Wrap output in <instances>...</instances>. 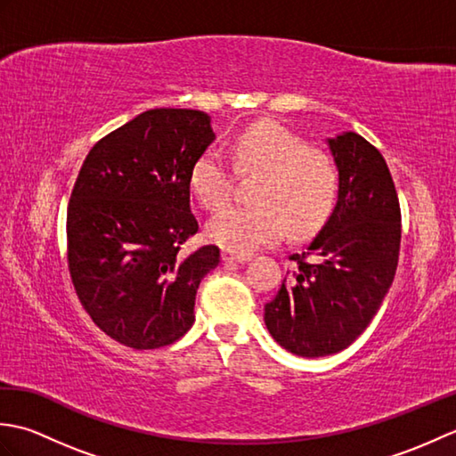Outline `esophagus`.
<instances>
[{"label": "esophagus", "instance_id": "esophagus-1", "mask_svg": "<svg viewBox=\"0 0 456 456\" xmlns=\"http://www.w3.org/2000/svg\"><path fill=\"white\" fill-rule=\"evenodd\" d=\"M248 256L247 255H233V253H223V263H247Z\"/></svg>", "mask_w": 456, "mask_h": 456}]
</instances>
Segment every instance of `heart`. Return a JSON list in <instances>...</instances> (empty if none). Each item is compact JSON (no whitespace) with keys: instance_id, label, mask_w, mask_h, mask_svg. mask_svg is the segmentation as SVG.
I'll return each instance as SVG.
<instances>
[{"instance_id":"1","label":"heart","mask_w":456,"mask_h":456,"mask_svg":"<svg viewBox=\"0 0 456 456\" xmlns=\"http://www.w3.org/2000/svg\"><path fill=\"white\" fill-rule=\"evenodd\" d=\"M239 174H260L255 206H227L206 225L211 243L235 255L282 239L314 233L331 216L338 170L331 154L309 147L282 123L263 119L240 131L231 144ZM233 170L217 149L203 151L190 168V188L203 208L217 209L233 191Z\"/></svg>"}]
</instances>
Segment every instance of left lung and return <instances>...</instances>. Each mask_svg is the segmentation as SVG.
Listing matches in <instances>:
<instances>
[{"instance_id": "obj_1", "label": "left lung", "mask_w": 456, "mask_h": 456, "mask_svg": "<svg viewBox=\"0 0 456 456\" xmlns=\"http://www.w3.org/2000/svg\"><path fill=\"white\" fill-rule=\"evenodd\" d=\"M338 170L331 217L304 253L289 256L278 294L265 305L274 341L297 356L343 351L372 322L394 282L402 211L388 164L356 133L329 139Z\"/></svg>"}]
</instances>
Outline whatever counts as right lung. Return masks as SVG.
<instances>
[{
  "label": "right lung",
  "instance_id": "obj_1",
  "mask_svg": "<svg viewBox=\"0 0 456 456\" xmlns=\"http://www.w3.org/2000/svg\"><path fill=\"white\" fill-rule=\"evenodd\" d=\"M216 139L198 110H149L86 157L66 211V258L86 314L125 346L149 351L193 325L200 282L219 248L191 255L190 168Z\"/></svg>",
  "mask_w": 456,
  "mask_h": 456
}]
</instances>
